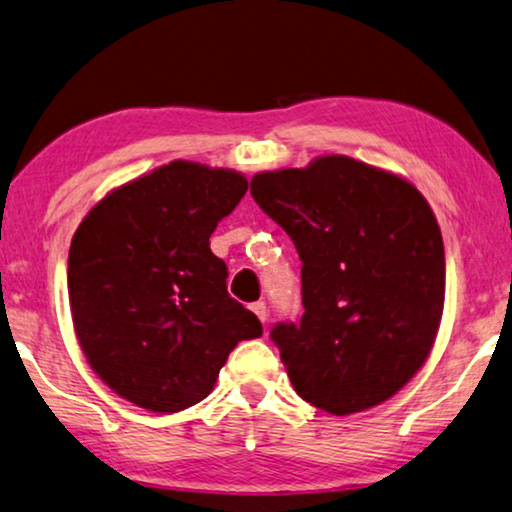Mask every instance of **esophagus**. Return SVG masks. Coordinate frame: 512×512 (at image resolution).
Returning <instances> with one entry per match:
<instances>
[{
  "mask_svg": "<svg viewBox=\"0 0 512 512\" xmlns=\"http://www.w3.org/2000/svg\"><path fill=\"white\" fill-rule=\"evenodd\" d=\"M250 309H252V313H255L257 318L262 320V323H267V316H269V311H267V304H264V302H255V304L250 306Z\"/></svg>",
  "mask_w": 512,
  "mask_h": 512,
  "instance_id": "esophagus-1",
  "label": "esophagus"
}]
</instances>
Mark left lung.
Returning <instances> with one entry per match:
<instances>
[{"mask_svg": "<svg viewBox=\"0 0 512 512\" xmlns=\"http://www.w3.org/2000/svg\"><path fill=\"white\" fill-rule=\"evenodd\" d=\"M250 194L302 260L299 323L271 330L295 391L337 417L391 398L424 367L445 306V245L405 177L344 154L264 170Z\"/></svg>", "mask_w": 512, "mask_h": 512, "instance_id": "left-lung-1", "label": "left lung"}]
</instances>
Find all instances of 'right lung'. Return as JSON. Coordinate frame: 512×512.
Here are the masks:
<instances>
[{
	"label": "right lung",
	"mask_w": 512,
	"mask_h": 512,
	"mask_svg": "<svg viewBox=\"0 0 512 512\" xmlns=\"http://www.w3.org/2000/svg\"><path fill=\"white\" fill-rule=\"evenodd\" d=\"M248 192L243 173L170 161L112 189L74 231L67 292L91 370L142 410L201 403L262 323L227 292L210 234Z\"/></svg>",
	"instance_id": "1"
}]
</instances>
